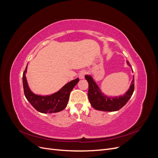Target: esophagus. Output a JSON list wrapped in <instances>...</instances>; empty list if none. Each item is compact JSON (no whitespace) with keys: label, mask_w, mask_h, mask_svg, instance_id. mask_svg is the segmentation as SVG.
<instances>
[{"label":"esophagus","mask_w":158,"mask_h":158,"mask_svg":"<svg viewBox=\"0 0 158 158\" xmlns=\"http://www.w3.org/2000/svg\"><path fill=\"white\" fill-rule=\"evenodd\" d=\"M85 70H82L80 72V73H79V78L80 79H84V76H85Z\"/></svg>","instance_id":"1"}]
</instances>
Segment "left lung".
I'll use <instances>...</instances> for the list:
<instances>
[{
	"instance_id": "8db88e82",
	"label": "left lung",
	"mask_w": 158,
	"mask_h": 158,
	"mask_svg": "<svg viewBox=\"0 0 158 158\" xmlns=\"http://www.w3.org/2000/svg\"><path fill=\"white\" fill-rule=\"evenodd\" d=\"M128 66L131 67L130 63L127 61ZM85 78L89 84L88 99L92 106L99 111H116L123 106H125L128 101L131 98L135 89V78L131 82L128 89L123 95L114 97H109L105 95L99 88L98 85L95 82L92 76L89 74L85 75Z\"/></svg>"
}]
</instances>
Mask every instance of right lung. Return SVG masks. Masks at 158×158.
<instances>
[{
  "label": "right lung",
  "instance_id": "obj_1",
  "mask_svg": "<svg viewBox=\"0 0 158 158\" xmlns=\"http://www.w3.org/2000/svg\"><path fill=\"white\" fill-rule=\"evenodd\" d=\"M27 65L23 73V87L27 100L37 111L42 113H52L61 111L66 108L70 92L79 82V78L66 83L58 92L51 95H41L32 92L28 85L26 74Z\"/></svg>",
  "mask_w": 158,
  "mask_h": 158
}]
</instances>
